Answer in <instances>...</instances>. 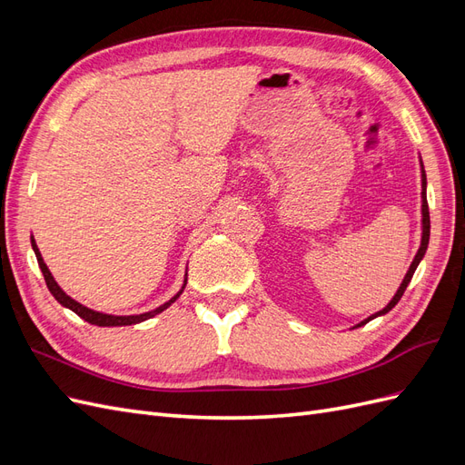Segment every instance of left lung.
Returning a JSON list of instances; mask_svg holds the SVG:
<instances>
[{"mask_svg": "<svg viewBox=\"0 0 465 465\" xmlns=\"http://www.w3.org/2000/svg\"><path fill=\"white\" fill-rule=\"evenodd\" d=\"M420 180H423V192H420V198H423V205H420V213H423V236H420V246H419L417 254H415V258H413V262H411V265H410V272L405 273V277H403V281H401V285H400L398 292L393 294V299H391V301H390V302H388V304L382 308V311L376 312V314H372V316H369L367 320H362L361 323H357L355 328H361V326H364V323L371 322V320H374L376 316H382V314L390 312L391 308L400 302V299L403 297V292H405L407 285H410V281H411V277H413V273H415V270H417L419 262L423 260V256H425L427 246H429V236H430V217H429V203H427V174H425L423 163H420Z\"/></svg>", "mask_w": 465, "mask_h": 465, "instance_id": "8db88e82", "label": "left lung"}]
</instances>
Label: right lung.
Returning a JSON list of instances; mask_svg holds the SVG:
<instances>
[{
    "instance_id": "1",
    "label": "right lung",
    "mask_w": 465,
    "mask_h": 465,
    "mask_svg": "<svg viewBox=\"0 0 465 465\" xmlns=\"http://www.w3.org/2000/svg\"><path fill=\"white\" fill-rule=\"evenodd\" d=\"M31 244H33V250H35V254H36L38 265H40V270H42V275H45L46 287H48V289H50V292L54 294V299L58 301L62 306L69 308V311H74L79 318H83L85 322L93 323V326H101V328H112V326H132V323H139V322H145V320H149V318H153V316H157V314H161L163 311H166V308L171 306V304L180 297L182 291H184V287H186V281H188V279H184V285H182L180 292H178V294H174V297H173L171 301L164 302V304H161L159 308H154V311H151V312L134 314V316L103 314V312L91 311V308L79 304L77 301H74L72 297H69V294H65V292L60 289V285L55 283V279L52 277V273H50V270H48V265L45 263V260H42V254H40V250H38V246H36V242H35V238H33V236H31ZM186 275H188V273H186Z\"/></svg>"
}]
</instances>
